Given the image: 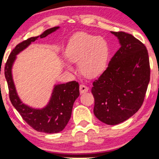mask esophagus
Returning <instances> with one entry per match:
<instances>
[{"mask_svg":"<svg viewBox=\"0 0 159 159\" xmlns=\"http://www.w3.org/2000/svg\"><path fill=\"white\" fill-rule=\"evenodd\" d=\"M80 93H87L88 91V88L86 85H84V84H80Z\"/></svg>","mask_w":159,"mask_h":159,"instance_id":"1","label":"esophagus"}]
</instances>
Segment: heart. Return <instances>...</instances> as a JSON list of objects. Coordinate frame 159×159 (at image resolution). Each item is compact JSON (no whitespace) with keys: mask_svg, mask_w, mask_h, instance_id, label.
<instances>
[{"mask_svg":"<svg viewBox=\"0 0 159 159\" xmlns=\"http://www.w3.org/2000/svg\"><path fill=\"white\" fill-rule=\"evenodd\" d=\"M66 54L69 61L79 63L82 75L86 77L94 78L102 75L106 70L110 49L105 38L80 32L69 40ZM67 67L72 69L70 65H67Z\"/></svg>","mask_w":159,"mask_h":159,"instance_id":"1","label":"heart"}]
</instances>
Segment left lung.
I'll use <instances>...</instances> for the list:
<instances>
[{"instance_id": "1", "label": "left lung", "mask_w": 159, "mask_h": 159, "mask_svg": "<svg viewBox=\"0 0 159 159\" xmlns=\"http://www.w3.org/2000/svg\"><path fill=\"white\" fill-rule=\"evenodd\" d=\"M121 47L104 72L93 83L95 116L102 122L116 125L135 114L142 106L150 81L148 50L127 32H111Z\"/></svg>"}]
</instances>
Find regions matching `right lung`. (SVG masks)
<instances>
[{"mask_svg":"<svg viewBox=\"0 0 159 159\" xmlns=\"http://www.w3.org/2000/svg\"><path fill=\"white\" fill-rule=\"evenodd\" d=\"M58 28V27L51 28L40 36L28 38L16 45L8 56L4 68L9 98L12 105L30 127L36 131L50 134L62 131L69 122L74 102L80 95L79 83L71 81L56 85L48 105L43 109H33L23 104L19 98L12 80L11 66L17 53L26 48L38 38H45Z\"/></svg>","mask_w":159,"mask_h":159,"instance_id":"1","label":"right lung"}]
</instances>
